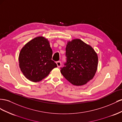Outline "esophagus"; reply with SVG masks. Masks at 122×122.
<instances>
[{"instance_id": "esophagus-1", "label": "esophagus", "mask_w": 122, "mask_h": 122, "mask_svg": "<svg viewBox=\"0 0 122 122\" xmlns=\"http://www.w3.org/2000/svg\"><path fill=\"white\" fill-rule=\"evenodd\" d=\"M56 64H57V66H58V67H61V62L60 61H57V62H56Z\"/></svg>"}]
</instances>
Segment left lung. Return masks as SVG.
I'll list each match as a JSON object with an SVG mask.
<instances>
[{"mask_svg":"<svg viewBox=\"0 0 122 122\" xmlns=\"http://www.w3.org/2000/svg\"><path fill=\"white\" fill-rule=\"evenodd\" d=\"M67 62L61 68L65 78L76 86H82L93 79L97 70L98 57L89 45L79 39L68 41L66 47Z\"/></svg>","mask_w":122,"mask_h":122,"instance_id":"1","label":"left lung"}]
</instances>
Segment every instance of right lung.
Listing matches in <instances>:
<instances>
[{"label": "right lung", "mask_w": 122, "mask_h": 122, "mask_svg": "<svg viewBox=\"0 0 122 122\" xmlns=\"http://www.w3.org/2000/svg\"><path fill=\"white\" fill-rule=\"evenodd\" d=\"M53 51L47 39L42 36L34 38L21 50L19 55V67L30 81L39 82L57 66L51 60Z\"/></svg>", "instance_id": "1"}]
</instances>
